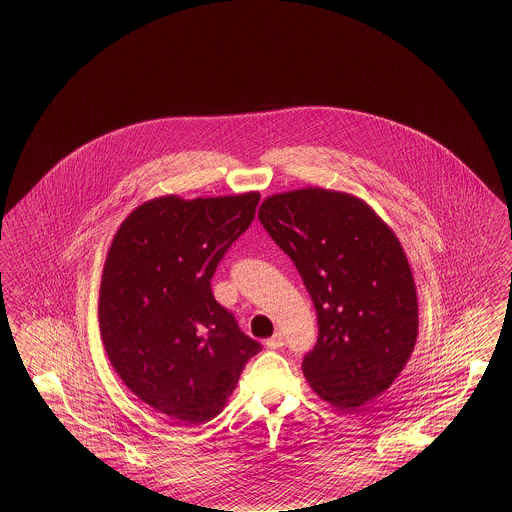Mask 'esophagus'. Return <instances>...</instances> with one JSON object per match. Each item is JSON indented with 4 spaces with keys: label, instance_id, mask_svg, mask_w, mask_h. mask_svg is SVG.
<instances>
[{
    "label": "esophagus",
    "instance_id": "1",
    "mask_svg": "<svg viewBox=\"0 0 512 512\" xmlns=\"http://www.w3.org/2000/svg\"><path fill=\"white\" fill-rule=\"evenodd\" d=\"M284 343H286L284 334H282V332H276L272 338H268L267 347L268 349H280V347H284Z\"/></svg>",
    "mask_w": 512,
    "mask_h": 512
}]
</instances>
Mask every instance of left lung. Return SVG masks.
Returning <instances> with one entry per match:
<instances>
[{
	"mask_svg": "<svg viewBox=\"0 0 512 512\" xmlns=\"http://www.w3.org/2000/svg\"><path fill=\"white\" fill-rule=\"evenodd\" d=\"M259 220L317 311L303 374L324 401L353 413L388 390L413 353L418 305L405 251L365 201L341 192L272 195Z\"/></svg>",
	"mask_w": 512,
	"mask_h": 512,
	"instance_id": "1",
	"label": "left lung"
}]
</instances>
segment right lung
Returning <instances> with one entry per match:
<instances>
[{
	"label": "right lung",
	"mask_w": 512,
	"mask_h": 512,
	"mask_svg": "<svg viewBox=\"0 0 512 512\" xmlns=\"http://www.w3.org/2000/svg\"><path fill=\"white\" fill-rule=\"evenodd\" d=\"M259 199L251 192L147 201L124 219L107 253L99 290L105 351L122 382L174 424L217 416L261 351L211 290Z\"/></svg>",
	"instance_id": "obj_1"
}]
</instances>
